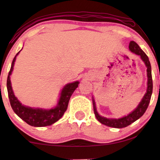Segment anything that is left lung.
Listing matches in <instances>:
<instances>
[{
    "mask_svg": "<svg viewBox=\"0 0 160 160\" xmlns=\"http://www.w3.org/2000/svg\"><path fill=\"white\" fill-rule=\"evenodd\" d=\"M129 49L132 53H134L137 55L141 57V60L143 61L145 63L146 68H147V77H148V82H147V89H146V92L144 95L143 99L140 102L138 106L134 111H132L130 113H129L128 116L120 118V119H108V118L101 117L98 114L96 110L95 102V100L92 98L93 100V108L94 112L97 119L99 121L100 123L105 125L111 127V128H126L128 125H130L133 122L136 121L143 115V113L146 112V109H147L148 104L150 102L151 97H152V89H153V82H152V68H151V64L148 60V56L146 55L145 52L142 50L138 45L137 44L135 41H130V45H129Z\"/></svg>",
    "mask_w": 160,
    "mask_h": 160,
    "instance_id": "left-lung-1",
    "label": "left lung"
}]
</instances>
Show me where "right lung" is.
Returning a JSON list of instances; mask_svg holds the SVG:
<instances>
[{
  "instance_id": "right-lung-1",
  "label": "right lung",
  "mask_w": 160,
  "mask_h": 160,
  "mask_svg": "<svg viewBox=\"0 0 160 160\" xmlns=\"http://www.w3.org/2000/svg\"><path fill=\"white\" fill-rule=\"evenodd\" d=\"M19 52L16 54L12 61V66H11L10 71L8 73L7 78V84H7L8 95L11 106L14 113L29 125L32 127H45L51 125L54 122L58 121L64 114L65 111L67 110L71 96L78 87V84H79V82L77 81V82L69 83L65 85L61 91L60 97L59 98L58 105L53 108H35L23 106L15 97L14 92L12 90L10 80V76L12 74L13 68H14V62Z\"/></svg>"
}]
</instances>
